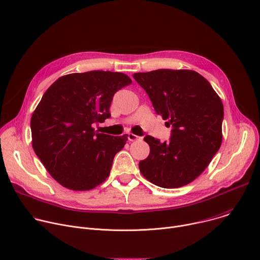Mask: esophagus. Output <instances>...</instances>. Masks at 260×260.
Instances as JSON below:
<instances>
[{
    "mask_svg": "<svg viewBox=\"0 0 260 260\" xmlns=\"http://www.w3.org/2000/svg\"><path fill=\"white\" fill-rule=\"evenodd\" d=\"M127 138H128L129 141H135V140H138L140 137H139V136H137V135L133 134V133H128L127 134Z\"/></svg>",
    "mask_w": 260,
    "mask_h": 260,
    "instance_id": "esophagus-1",
    "label": "esophagus"
}]
</instances>
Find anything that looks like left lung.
<instances>
[{"mask_svg": "<svg viewBox=\"0 0 260 260\" xmlns=\"http://www.w3.org/2000/svg\"><path fill=\"white\" fill-rule=\"evenodd\" d=\"M157 115L172 126L170 141L146 136L149 155L139 162L145 178L166 188L188 184L208 168L222 142L223 105L209 81L189 70L133 75Z\"/></svg>", "mask_w": 260, "mask_h": 260, "instance_id": "obj_1", "label": "left lung"}]
</instances>
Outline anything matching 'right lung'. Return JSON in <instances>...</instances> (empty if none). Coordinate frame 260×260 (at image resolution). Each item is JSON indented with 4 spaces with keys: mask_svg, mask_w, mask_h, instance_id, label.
I'll return each instance as SVG.
<instances>
[{
    "mask_svg": "<svg viewBox=\"0 0 260 260\" xmlns=\"http://www.w3.org/2000/svg\"><path fill=\"white\" fill-rule=\"evenodd\" d=\"M132 83L122 73L92 71L59 78L30 120L32 147L52 178L66 188L89 190L106 180L127 135L95 133L111 117L114 94Z\"/></svg>",
    "mask_w": 260,
    "mask_h": 260,
    "instance_id": "1",
    "label": "right lung"
}]
</instances>
